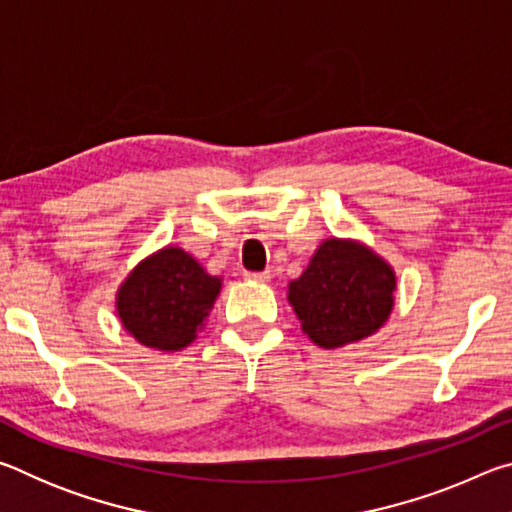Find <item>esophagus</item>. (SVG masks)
Returning <instances> with one entry per match:
<instances>
[{"mask_svg": "<svg viewBox=\"0 0 512 512\" xmlns=\"http://www.w3.org/2000/svg\"><path fill=\"white\" fill-rule=\"evenodd\" d=\"M244 277L248 282H255V284H268L271 282V271H259V273H244Z\"/></svg>", "mask_w": 512, "mask_h": 512, "instance_id": "1", "label": "esophagus"}]
</instances>
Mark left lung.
<instances>
[{
  "instance_id": "8db88e82",
  "label": "left lung",
  "mask_w": 512,
  "mask_h": 512,
  "mask_svg": "<svg viewBox=\"0 0 512 512\" xmlns=\"http://www.w3.org/2000/svg\"><path fill=\"white\" fill-rule=\"evenodd\" d=\"M395 291L397 275L384 257L359 239L329 237L289 282L287 300L309 341L336 350L379 332L395 307Z\"/></svg>"
}]
</instances>
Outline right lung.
I'll list each match as a JSON object with an SVG mask.
<instances>
[{
    "label": "right lung",
    "mask_w": 512,
    "mask_h": 512,
    "mask_svg": "<svg viewBox=\"0 0 512 512\" xmlns=\"http://www.w3.org/2000/svg\"><path fill=\"white\" fill-rule=\"evenodd\" d=\"M223 277L207 273L180 246H164L144 257L119 284L115 311L121 325L144 348L180 352L205 327Z\"/></svg>",
    "instance_id": "right-lung-1"
}]
</instances>
